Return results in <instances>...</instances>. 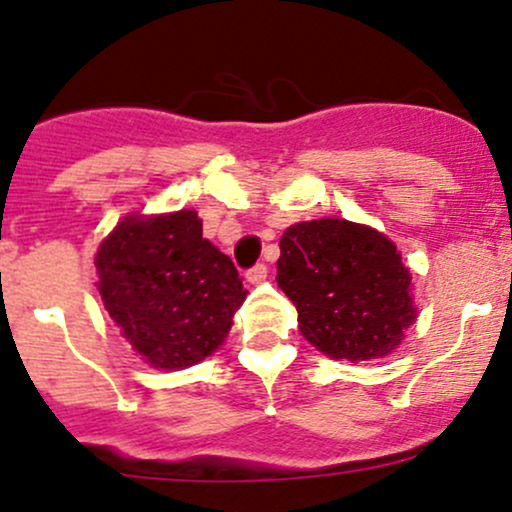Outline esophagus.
<instances>
[{
    "mask_svg": "<svg viewBox=\"0 0 512 512\" xmlns=\"http://www.w3.org/2000/svg\"><path fill=\"white\" fill-rule=\"evenodd\" d=\"M247 282L250 284H262L267 279V265H262V262H257L255 267H250L247 269Z\"/></svg>",
    "mask_w": 512,
    "mask_h": 512,
    "instance_id": "34e87169",
    "label": "esophagus"
}]
</instances>
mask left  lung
I'll list each match as a JSON object with an SVG mask.
<instances>
[{"instance_id":"obj_1","label":"left lung","mask_w":512,"mask_h":512,"mask_svg":"<svg viewBox=\"0 0 512 512\" xmlns=\"http://www.w3.org/2000/svg\"><path fill=\"white\" fill-rule=\"evenodd\" d=\"M277 284L299 311L301 335L333 359H379L401 345L415 316L411 272L379 230L345 218L286 228Z\"/></svg>"}]
</instances>
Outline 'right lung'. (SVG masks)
Masks as SVG:
<instances>
[{"label":"right lung","mask_w":512,"mask_h":512,"mask_svg":"<svg viewBox=\"0 0 512 512\" xmlns=\"http://www.w3.org/2000/svg\"><path fill=\"white\" fill-rule=\"evenodd\" d=\"M196 211L126 216L99 245V294L128 345L155 369L201 362L226 340L247 291Z\"/></svg>","instance_id":"1"}]
</instances>
